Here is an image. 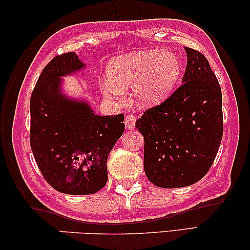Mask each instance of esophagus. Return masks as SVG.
I'll return each mask as SVG.
<instances>
[{
    "label": "esophagus",
    "mask_w": 250,
    "mask_h": 250,
    "mask_svg": "<svg viewBox=\"0 0 250 250\" xmlns=\"http://www.w3.org/2000/svg\"><path fill=\"white\" fill-rule=\"evenodd\" d=\"M125 126L126 128H134L135 124H136V117L134 115H127L125 117Z\"/></svg>",
    "instance_id": "esophagus-1"
}]
</instances>
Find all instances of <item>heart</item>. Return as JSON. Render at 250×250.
I'll list each match as a JSON object with an SVG mask.
<instances>
[{"mask_svg":"<svg viewBox=\"0 0 250 250\" xmlns=\"http://www.w3.org/2000/svg\"><path fill=\"white\" fill-rule=\"evenodd\" d=\"M182 72L179 57L169 51H143L114 59L107 67L102 88L106 96L118 98L134 87V98L141 105H155L168 96Z\"/></svg>","mask_w":250,"mask_h":250,"instance_id":"b5f03b06","label":"heart"}]
</instances>
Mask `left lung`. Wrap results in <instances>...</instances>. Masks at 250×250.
Instances as JSON below:
<instances>
[{
    "label": "left lung",
    "instance_id": "8db88e82",
    "mask_svg": "<svg viewBox=\"0 0 250 250\" xmlns=\"http://www.w3.org/2000/svg\"><path fill=\"white\" fill-rule=\"evenodd\" d=\"M182 85L136 122L144 136V169L155 186L193 185L215 161L223 138L222 88L202 53L185 47Z\"/></svg>",
    "mask_w": 250,
    "mask_h": 250
}]
</instances>
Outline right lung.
I'll use <instances>...</instances> for the list:
<instances>
[{
    "label": "right lung",
    "mask_w": 250,
    "mask_h": 250,
    "mask_svg": "<svg viewBox=\"0 0 250 250\" xmlns=\"http://www.w3.org/2000/svg\"><path fill=\"white\" fill-rule=\"evenodd\" d=\"M85 66L75 53L55 56L36 82L30 101V143L50 185L68 195H89L107 182V157L125 129L124 115H95L87 103L61 92V77Z\"/></svg>",
    "instance_id": "obj_1"
}]
</instances>
